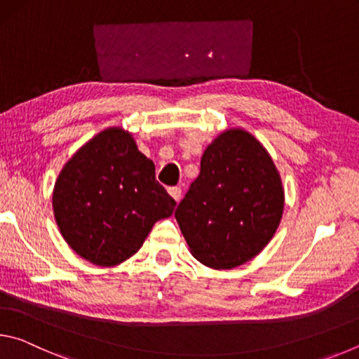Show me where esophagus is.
<instances>
[{"label":"esophagus","mask_w":359,"mask_h":359,"mask_svg":"<svg viewBox=\"0 0 359 359\" xmlns=\"http://www.w3.org/2000/svg\"><path fill=\"white\" fill-rule=\"evenodd\" d=\"M168 191H169V194H171V196L175 199V201H179L180 196H182V188H180V187H171Z\"/></svg>","instance_id":"1"}]
</instances>
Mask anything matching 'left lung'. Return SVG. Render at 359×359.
<instances>
[{
	"instance_id": "obj_1",
	"label": "left lung",
	"mask_w": 359,
	"mask_h": 359,
	"mask_svg": "<svg viewBox=\"0 0 359 359\" xmlns=\"http://www.w3.org/2000/svg\"><path fill=\"white\" fill-rule=\"evenodd\" d=\"M283 212V188L266 149L244 130H226L201 158V172L175 209L199 263L233 269L269 244Z\"/></svg>"
}]
</instances>
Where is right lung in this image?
Instances as JSON below:
<instances>
[{"label":"right lung","mask_w":359,"mask_h":359,"mask_svg":"<svg viewBox=\"0 0 359 359\" xmlns=\"http://www.w3.org/2000/svg\"><path fill=\"white\" fill-rule=\"evenodd\" d=\"M53 215L68 245L96 266L133 257L175 201L130 133L107 128L82 145L60 172Z\"/></svg>","instance_id":"add662e5"}]
</instances>
